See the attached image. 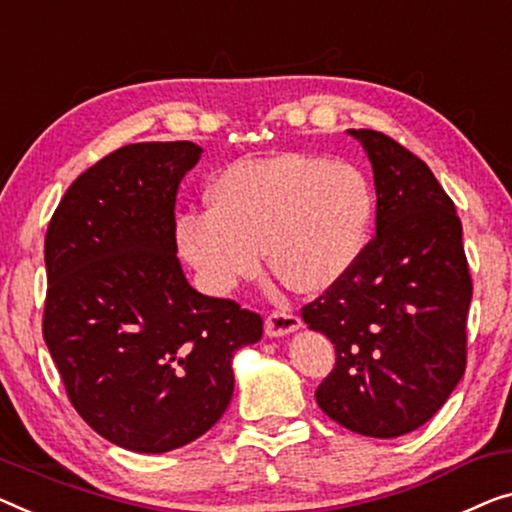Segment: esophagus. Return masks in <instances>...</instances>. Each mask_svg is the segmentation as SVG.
<instances>
[{"label": "esophagus", "instance_id": "esophagus-1", "mask_svg": "<svg viewBox=\"0 0 512 512\" xmlns=\"http://www.w3.org/2000/svg\"><path fill=\"white\" fill-rule=\"evenodd\" d=\"M264 329H266V335H269V338H282V335L299 331L301 329V319L289 310H276V312H271L269 317H266Z\"/></svg>", "mask_w": 512, "mask_h": 512}]
</instances>
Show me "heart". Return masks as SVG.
Here are the masks:
<instances>
[{
  "instance_id": "heart-1",
  "label": "heart",
  "mask_w": 512,
  "mask_h": 512,
  "mask_svg": "<svg viewBox=\"0 0 512 512\" xmlns=\"http://www.w3.org/2000/svg\"><path fill=\"white\" fill-rule=\"evenodd\" d=\"M209 211L177 218V246L213 294H230L262 269L299 292H324L361 259L375 190L358 167L324 156L241 160L216 174Z\"/></svg>"
}]
</instances>
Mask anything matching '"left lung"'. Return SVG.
Instances as JSON below:
<instances>
[{
	"label": "left lung",
	"instance_id": "left-lung-1",
	"mask_svg": "<svg viewBox=\"0 0 512 512\" xmlns=\"http://www.w3.org/2000/svg\"><path fill=\"white\" fill-rule=\"evenodd\" d=\"M347 133L372 163L377 234L301 317L335 345L319 409L363 437L393 439L430 421L460 384L471 276L455 204L430 167L384 133Z\"/></svg>",
	"mask_w": 512,
	"mask_h": 512
}]
</instances>
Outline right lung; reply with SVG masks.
Masks as SVG:
<instances>
[{
	"label": "right lung",
	"instance_id": "right-lung-1",
	"mask_svg": "<svg viewBox=\"0 0 512 512\" xmlns=\"http://www.w3.org/2000/svg\"><path fill=\"white\" fill-rule=\"evenodd\" d=\"M202 149L140 142L71 183L45 234L43 338L91 430L126 451L202 437L234 393L232 358L262 317L188 285L174 202Z\"/></svg>",
	"mask_w": 512,
	"mask_h": 512
}]
</instances>
